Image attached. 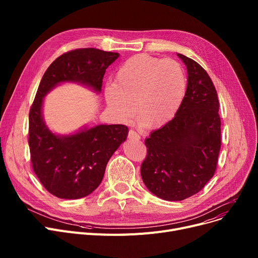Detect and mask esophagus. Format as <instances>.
<instances>
[{"instance_id": "obj_1", "label": "esophagus", "mask_w": 258, "mask_h": 258, "mask_svg": "<svg viewBox=\"0 0 258 258\" xmlns=\"http://www.w3.org/2000/svg\"><path fill=\"white\" fill-rule=\"evenodd\" d=\"M128 139H132V140H140L141 139V137H140V135L139 134H137L136 132L135 131H133V130H131L130 132H128Z\"/></svg>"}]
</instances>
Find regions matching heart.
Listing matches in <instances>:
<instances>
[{
    "instance_id": "1",
    "label": "heart",
    "mask_w": 258,
    "mask_h": 258,
    "mask_svg": "<svg viewBox=\"0 0 258 258\" xmlns=\"http://www.w3.org/2000/svg\"><path fill=\"white\" fill-rule=\"evenodd\" d=\"M185 91L186 76L177 60L137 54L119 67L115 83L106 84L103 94L108 110L119 121H130L138 108L142 124L156 128L177 114Z\"/></svg>"
}]
</instances>
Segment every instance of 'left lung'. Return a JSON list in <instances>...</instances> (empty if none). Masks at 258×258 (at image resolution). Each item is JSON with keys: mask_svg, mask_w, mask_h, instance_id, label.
I'll list each match as a JSON object with an SVG mask.
<instances>
[{"mask_svg": "<svg viewBox=\"0 0 258 258\" xmlns=\"http://www.w3.org/2000/svg\"><path fill=\"white\" fill-rule=\"evenodd\" d=\"M177 55L187 68V89L174 118L145 139L141 177L148 190L166 201L198 194L213 177L221 148L216 90L194 59Z\"/></svg>", "mask_w": 258, "mask_h": 258, "instance_id": "1", "label": "left lung"}]
</instances>
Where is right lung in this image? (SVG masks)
Segmentation results:
<instances>
[{
    "label": "right lung",
    "instance_id": "1",
    "mask_svg": "<svg viewBox=\"0 0 258 258\" xmlns=\"http://www.w3.org/2000/svg\"><path fill=\"white\" fill-rule=\"evenodd\" d=\"M119 53L95 48L62 54L45 72L29 113V147L32 168L47 190L59 199L76 200L92 194L101 183L108 160L127 138L122 124L83 126L69 135L53 133L43 117L46 95L73 83L99 94L107 67Z\"/></svg>",
    "mask_w": 258,
    "mask_h": 258
}]
</instances>
